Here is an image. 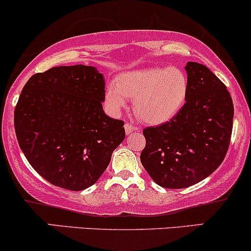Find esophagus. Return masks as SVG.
<instances>
[{
	"instance_id": "esophagus-1",
	"label": "esophagus",
	"mask_w": 251,
	"mask_h": 251,
	"mask_svg": "<svg viewBox=\"0 0 251 251\" xmlns=\"http://www.w3.org/2000/svg\"><path fill=\"white\" fill-rule=\"evenodd\" d=\"M125 130H126V135H130L134 131L137 130V128H136V126H134L129 125V123H126V125H125Z\"/></svg>"
}]
</instances>
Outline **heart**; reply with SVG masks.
I'll list each match as a JSON object with an SVG mask.
<instances>
[{"label": "heart", "instance_id": "obj_1", "mask_svg": "<svg viewBox=\"0 0 251 251\" xmlns=\"http://www.w3.org/2000/svg\"><path fill=\"white\" fill-rule=\"evenodd\" d=\"M107 86L106 104L110 113L119 114L134 99V110L144 122L162 125L173 119L184 106L188 79L177 67L153 66L126 71Z\"/></svg>", "mask_w": 251, "mask_h": 251}]
</instances>
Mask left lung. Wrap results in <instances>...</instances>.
Wrapping results in <instances>:
<instances>
[{"instance_id": "obj_1", "label": "left lung", "mask_w": 251, "mask_h": 251, "mask_svg": "<svg viewBox=\"0 0 251 251\" xmlns=\"http://www.w3.org/2000/svg\"><path fill=\"white\" fill-rule=\"evenodd\" d=\"M185 71L186 103L171 121L143 130L142 165L166 188H185L211 176L225 159L233 130V100L224 82L202 64L187 61Z\"/></svg>"}]
</instances>
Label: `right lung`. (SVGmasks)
Returning a JSON list of instances; mask_svg holds the SVG:
<instances>
[{
  "label": "right lung",
  "mask_w": 251,
  "mask_h": 251,
  "mask_svg": "<svg viewBox=\"0 0 251 251\" xmlns=\"http://www.w3.org/2000/svg\"><path fill=\"white\" fill-rule=\"evenodd\" d=\"M103 74L86 65L55 66L27 80L15 108V131L30 165L49 182L82 191L99 180L126 137L104 114Z\"/></svg>",
  "instance_id": "obj_1"
}]
</instances>
